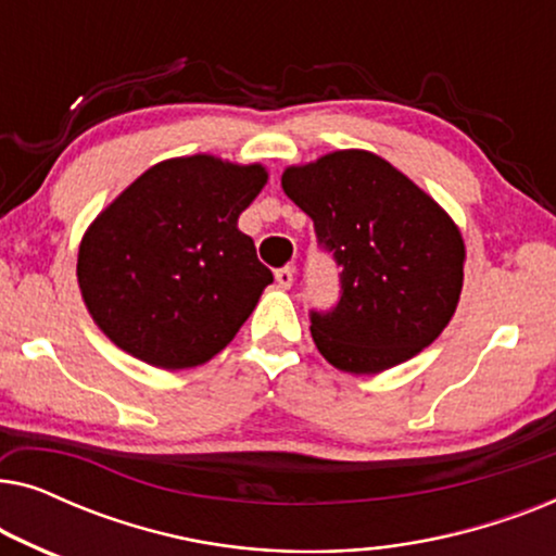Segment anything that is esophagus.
I'll list each match as a JSON object with an SVG mask.
<instances>
[{
  "instance_id": "34e87169",
  "label": "esophagus",
  "mask_w": 556,
  "mask_h": 556,
  "mask_svg": "<svg viewBox=\"0 0 556 556\" xmlns=\"http://www.w3.org/2000/svg\"><path fill=\"white\" fill-rule=\"evenodd\" d=\"M293 278H295V270L291 268V265H286V268H278L276 270V280L280 288H291L293 286Z\"/></svg>"
}]
</instances>
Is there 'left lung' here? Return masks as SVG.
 <instances>
[{"label": "left lung", "instance_id": "8db88e82", "mask_svg": "<svg viewBox=\"0 0 556 556\" xmlns=\"http://www.w3.org/2000/svg\"><path fill=\"white\" fill-rule=\"evenodd\" d=\"M280 185L341 268L337 306L311 311L324 359L352 375H377L430 346L463 288L466 245L447 212L362 149L288 166Z\"/></svg>", "mask_w": 556, "mask_h": 556}]
</instances>
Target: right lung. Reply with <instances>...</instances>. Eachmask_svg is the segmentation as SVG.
Segmentation results:
<instances>
[{"instance_id": "add662e5", "label": "right lung", "mask_w": 556, "mask_h": 556, "mask_svg": "<svg viewBox=\"0 0 556 556\" xmlns=\"http://www.w3.org/2000/svg\"><path fill=\"white\" fill-rule=\"evenodd\" d=\"M268 172L210 154L166 159L126 187L80 240L78 286L105 337L159 369L210 362L273 283L240 212Z\"/></svg>"}]
</instances>
